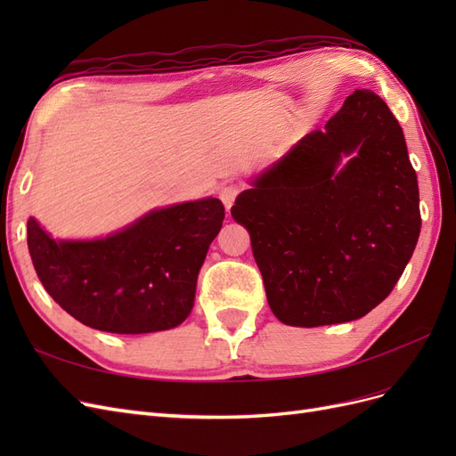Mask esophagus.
Wrapping results in <instances>:
<instances>
[{
  "label": "esophagus",
  "mask_w": 456,
  "mask_h": 456,
  "mask_svg": "<svg viewBox=\"0 0 456 456\" xmlns=\"http://www.w3.org/2000/svg\"><path fill=\"white\" fill-rule=\"evenodd\" d=\"M241 191V186L238 183H226L218 188V198L223 200L224 207L230 211V207L233 205V201H236L238 194Z\"/></svg>",
  "instance_id": "34e87169"
}]
</instances>
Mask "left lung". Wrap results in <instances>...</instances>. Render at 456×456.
<instances>
[{
  "label": "left lung",
  "mask_w": 456,
  "mask_h": 456,
  "mask_svg": "<svg viewBox=\"0 0 456 456\" xmlns=\"http://www.w3.org/2000/svg\"><path fill=\"white\" fill-rule=\"evenodd\" d=\"M232 216L249 230L280 322L320 327L369 314L402 278L420 233L417 173L390 108L355 89L325 129L241 191Z\"/></svg>",
  "instance_id": "8db88e82"
}]
</instances>
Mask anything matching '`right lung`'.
<instances>
[{
  "mask_svg": "<svg viewBox=\"0 0 456 456\" xmlns=\"http://www.w3.org/2000/svg\"><path fill=\"white\" fill-rule=\"evenodd\" d=\"M216 198L156 209L112 236L54 241L28 218V251L45 291L87 327L142 335L181 325L198 273L223 228Z\"/></svg>",
  "mask_w": 456,
  "mask_h": 456,
  "instance_id": "add662e5",
  "label": "right lung"
}]
</instances>
